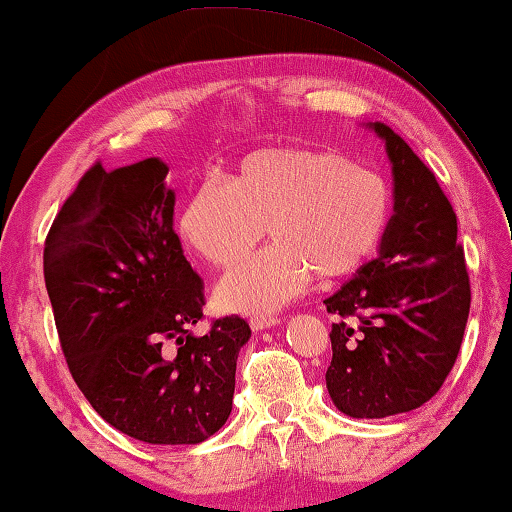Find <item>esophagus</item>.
<instances>
[{"label": "esophagus", "mask_w": 512, "mask_h": 512, "mask_svg": "<svg viewBox=\"0 0 512 512\" xmlns=\"http://www.w3.org/2000/svg\"><path fill=\"white\" fill-rule=\"evenodd\" d=\"M281 324V317H274V315H258V317H251L249 319V326L254 330H265V328H274Z\"/></svg>", "instance_id": "34e87169"}]
</instances>
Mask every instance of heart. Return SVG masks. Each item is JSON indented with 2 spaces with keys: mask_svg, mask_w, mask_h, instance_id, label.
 <instances>
[{
  "mask_svg": "<svg viewBox=\"0 0 512 512\" xmlns=\"http://www.w3.org/2000/svg\"><path fill=\"white\" fill-rule=\"evenodd\" d=\"M393 215L387 179L315 148H261L229 179L197 182L177 231L195 254L229 270L263 238L274 242L218 285L227 310L261 315L285 306L310 281L351 276L380 249Z\"/></svg>",
  "mask_w": 512,
  "mask_h": 512,
  "instance_id": "heart-1",
  "label": "heart"
}]
</instances>
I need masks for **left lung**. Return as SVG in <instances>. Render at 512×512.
<instances>
[{
	"instance_id": "left-lung-1",
	"label": "left lung",
	"mask_w": 512,
	"mask_h": 512,
	"mask_svg": "<svg viewBox=\"0 0 512 512\" xmlns=\"http://www.w3.org/2000/svg\"><path fill=\"white\" fill-rule=\"evenodd\" d=\"M369 128L391 161V224L378 256L324 301L337 315L326 387L351 418L405 414L436 396L470 315V279L450 200L405 139L384 123Z\"/></svg>"
}]
</instances>
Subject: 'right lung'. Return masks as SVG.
Instances as JSON below:
<instances>
[{
	"mask_svg": "<svg viewBox=\"0 0 512 512\" xmlns=\"http://www.w3.org/2000/svg\"><path fill=\"white\" fill-rule=\"evenodd\" d=\"M159 157L94 164L53 220L44 283L62 353L105 423L152 445H197L231 414L251 330L236 315L202 337L204 283L173 229Z\"/></svg>",
	"mask_w": 512,
	"mask_h": 512,
	"instance_id": "right-lung-1",
	"label": "right lung"
}]
</instances>
